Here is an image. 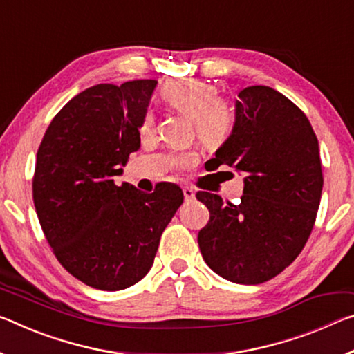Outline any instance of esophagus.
I'll use <instances>...</instances> for the list:
<instances>
[{"mask_svg":"<svg viewBox=\"0 0 354 354\" xmlns=\"http://www.w3.org/2000/svg\"><path fill=\"white\" fill-rule=\"evenodd\" d=\"M183 194H184V198H186L187 201L195 198V190L192 187H189V186L183 187Z\"/></svg>","mask_w":354,"mask_h":354,"instance_id":"esophagus-1","label":"esophagus"}]
</instances>
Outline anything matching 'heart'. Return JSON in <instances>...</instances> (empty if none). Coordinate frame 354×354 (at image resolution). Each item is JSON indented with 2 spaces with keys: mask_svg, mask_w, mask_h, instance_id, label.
Returning <instances> with one entry per match:
<instances>
[{
  "mask_svg": "<svg viewBox=\"0 0 354 354\" xmlns=\"http://www.w3.org/2000/svg\"><path fill=\"white\" fill-rule=\"evenodd\" d=\"M164 102L194 121L195 133L205 147H222L232 136L234 127V111L225 100L218 99V91L211 83L178 78L168 82L160 91ZM154 127V115L148 111L143 118L142 132H149ZM197 154L179 153L171 156V165L175 168H187L197 164Z\"/></svg>",
  "mask_w": 354,
  "mask_h": 354,
  "instance_id": "1",
  "label": "heart"
}]
</instances>
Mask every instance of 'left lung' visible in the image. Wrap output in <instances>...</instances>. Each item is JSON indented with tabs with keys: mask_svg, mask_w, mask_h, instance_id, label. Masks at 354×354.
<instances>
[{
	"mask_svg": "<svg viewBox=\"0 0 354 354\" xmlns=\"http://www.w3.org/2000/svg\"><path fill=\"white\" fill-rule=\"evenodd\" d=\"M230 138L206 162L244 173L241 201L197 192L209 209L198 233L203 260L234 283L257 285L276 277L304 249L323 189L318 140L307 116L269 86L238 94Z\"/></svg>",
	"mask_w": 354,
	"mask_h": 354,
	"instance_id": "obj_1",
	"label": "left lung"
}]
</instances>
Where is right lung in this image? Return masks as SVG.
<instances>
[{
	"mask_svg": "<svg viewBox=\"0 0 354 354\" xmlns=\"http://www.w3.org/2000/svg\"><path fill=\"white\" fill-rule=\"evenodd\" d=\"M156 80L100 83L58 111L37 149L32 200L55 257L89 287L118 291L153 266L168 222L183 205L176 184L145 194L116 186L140 132Z\"/></svg>",
	"mask_w": 354,
	"mask_h": 354,
	"instance_id": "obj_1",
	"label": "right lung"
}]
</instances>
